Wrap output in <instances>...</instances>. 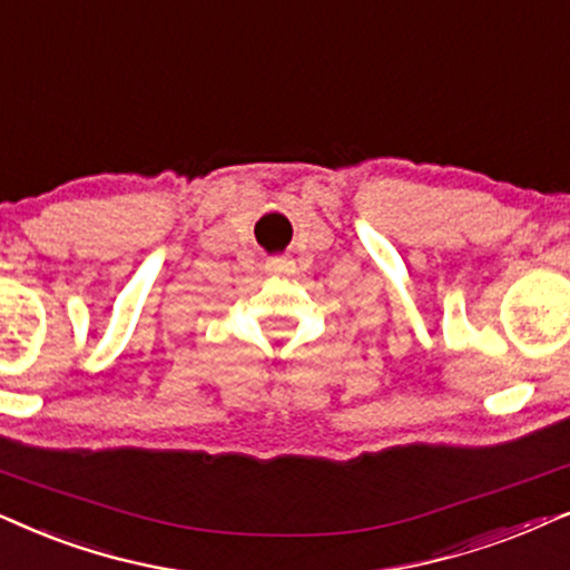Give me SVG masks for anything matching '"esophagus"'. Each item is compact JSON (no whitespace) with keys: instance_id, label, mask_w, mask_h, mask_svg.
I'll return each instance as SVG.
<instances>
[{"instance_id":"esophagus-1","label":"esophagus","mask_w":570,"mask_h":570,"mask_svg":"<svg viewBox=\"0 0 570 570\" xmlns=\"http://www.w3.org/2000/svg\"><path fill=\"white\" fill-rule=\"evenodd\" d=\"M267 272H269V275H291V272H293V258H287V256L269 258Z\"/></svg>"}]
</instances>
